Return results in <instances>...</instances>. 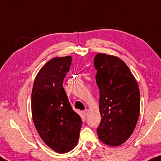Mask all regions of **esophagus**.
<instances>
[{"label": "esophagus", "instance_id": "esophagus-1", "mask_svg": "<svg viewBox=\"0 0 161 161\" xmlns=\"http://www.w3.org/2000/svg\"><path fill=\"white\" fill-rule=\"evenodd\" d=\"M88 113H89V111H88L87 109H85L84 112H83V114L84 115V116H86V115H88Z\"/></svg>", "mask_w": 161, "mask_h": 161}]
</instances>
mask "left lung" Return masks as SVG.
<instances>
[{"label":"left lung","instance_id":"1","mask_svg":"<svg viewBox=\"0 0 161 161\" xmlns=\"http://www.w3.org/2000/svg\"><path fill=\"white\" fill-rule=\"evenodd\" d=\"M94 66L101 115L97 135L103 144L118 147L130 138L136 127L140 114L138 84L119 58L98 53Z\"/></svg>","mask_w":161,"mask_h":161}]
</instances>
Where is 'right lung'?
I'll return each mask as SVG.
<instances>
[{"label": "right lung", "instance_id": "add662e5", "mask_svg": "<svg viewBox=\"0 0 161 161\" xmlns=\"http://www.w3.org/2000/svg\"><path fill=\"white\" fill-rule=\"evenodd\" d=\"M71 60L68 55L48 61L36 76L32 90V117L36 129L45 144L58 153L75 148L82 124L63 88Z\"/></svg>", "mask_w": 161, "mask_h": 161}]
</instances>
